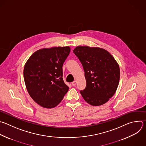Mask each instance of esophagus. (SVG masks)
Wrapping results in <instances>:
<instances>
[{"label":"esophagus","mask_w":146,"mask_h":146,"mask_svg":"<svg viewBox=\"0 0 146 146\" xmlns=\"http://www.w3.org/2000/svg\"><path fill=\"white\" fill-rule=\"evenodd\" d=\"M72 86H76V81H74L73 82H72Z\"/></svg>","instance_id":"obj_1"}]
</instances>
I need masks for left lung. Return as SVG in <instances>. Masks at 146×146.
Returning a JSON list of instances; mask_svg holds the SVG:
<instances>
[{
	"label": "left lung",
	"instance_id": "8db88e82",
	"mask_svg": "<svg viewBox=\"0 0 146 146\" xmlns=\"http://www.w3.org/2000/svg\"><path fill=\"white\" fill-rule=\"evenodd\" d=\"M73 53L82 65L86 88L80 93L93 106L106 103L115 93L120 80V68L114 57L98 47L77 46Z\"/></svg>",
	"mask_w": 146,
	"mask_h": 146
}]
</instances>
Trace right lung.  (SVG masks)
<instances>
[{
  "mask_svg": "<svg viewBox=\"0 0 146 146\" xmlns=\"http://www.w3.org/2000/svg\"><path fill=\"white\" fill-rule=\"evenodd\" d=\"M70 52L69 46L43 48L34 52L23 70L26 89L33 100L45 108L58 106L69 87L62 78V66Z\"/></svg>",
  "mask_w": 146,
  "mask_h": 146,
  "instance_id": "obj_1",
  "label": "right lung"
}]
</instances>
